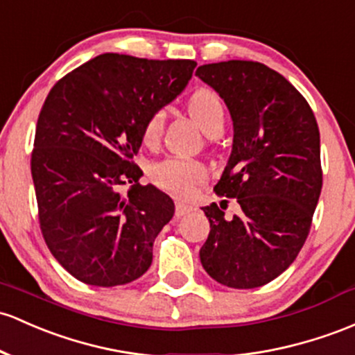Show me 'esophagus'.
<instances>
[{
	"instance_id": "34e87169",
	"label": "esophagus",
	"mask_w": 355,
	"mask_h": 355,
	"mask_svg": "<svg viewBox=\"0 0 355 355\" xmlns=\"http://www.w3.org/2000/svg\"><path fill=\"white\" fill-rule=\"evenodd\" d=\"M193 209H196L193 205L185 204V202H177V204H175V216H177V217L187 216V214L192 212Z\"/></svg>"
}]
</instances>
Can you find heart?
Segmentation results:
<instances>
[{"label":"heart","mask_w":355,"mask_h":355,"mask_svg":"<svg viewBox=\"0 0 355 355\" xmlns=\"http://www.w3.org/2000/svg\"><path fill=\"white\" fill-rule=\"evenodd\" d=\"M189 114L197 121L198 126L207 135L220 131L224 126V104L219 94L210 89H198L189 97L187 103ZM163 131V112L150 114L143 124V143L148 146L157 145ZM151 178L162 189L175 196L187 197L193 192L196 185L205 180L207 173L202 165L180 158H166L151 166Z\"/></svg>","instance_id":"1"}]
</instances>
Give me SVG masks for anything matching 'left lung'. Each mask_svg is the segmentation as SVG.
<instances>
[{"mask_svg": "<svg viewBox=\"0 0 355 355\" xmlns=\"http://www.w3.org/2000/svg\"><path fill=\"white\" fill-rule=\"evenodd\" d=\"M196 76L231 112L232 151L214 190L241 207L232 219L217 204L202 207L210 232L200 263L224 286H263L297 259L310 232L322 190L317 119L305 97L259 62L200 65Z\"/></svg>", "mask_w": 355, "mask_h": 355, "instance_id": "1", "label": "left lung"}]
</instances>
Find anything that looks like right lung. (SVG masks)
<instances>
[{"label": "right lung", "instance_id": "add662e5", "mask_svg": "<svg viewBox=\"0 0 355 355\" xmlns=\"http://www.w3.org/2000/svg\"><path fill=\"white\" fill-rule=\"evenodd\" d=\"M196 65L103 53L50 89L32 151L38 219L53 258L85 285H126L150 268L175 204L139 184L133 157L148 116L184 91Z\"/></svg>", "mask_w": 355, "mask_h": 355}]
</instances>
